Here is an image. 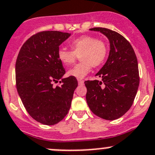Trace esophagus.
<instances>
[{
    "mask_svg": "<svg viewBox=\"0 0 155 155\" xmlns=\"http://www.w3.org/2000/svg\"><path fill=\"white\" fill-rule=\"evenodd\" d=\"M78 84H79V85H82V84H84V81H83V80H81V79H78Z\"/></svg>",
    "mask_w": 155,
    "mask_h": 155,
    "instance_id": "1",
    "label": "esophagus"
}]
</instances>
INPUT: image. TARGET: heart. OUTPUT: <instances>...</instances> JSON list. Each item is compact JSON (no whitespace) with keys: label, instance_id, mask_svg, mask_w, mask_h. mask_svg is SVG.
I'll use <instances>...</instances> for the list:
<instances>
[{"label":"heart","instance_id":"heart-1","mask_svg":"<svg viewBox=\"0 0 155 155\" xmlns=\"http://www.w3.org/2000/svg\"><path fill=\"white\" fill-rule=\"evenodd\" d=\"M71 50L60 48L58 58L66 66L73 65L79 56L81 62L68 71V75L76 78L85 77L92 69L105 62L108 56V47L103 41L91 35H83L69 42Z\"/></svg>","mask_w":155,"mask_h":155}]
</instances>
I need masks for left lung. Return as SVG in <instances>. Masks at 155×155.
<instances>
[{
	"mask_svg": "<svg viewBox=\"0 0 155 155\" xmlns=\"http://www.w3.org/2000/svg\"><path fill=\"white\" fill-rule=\"evenodd\" d=\"M110 42L107 62L96 74L100 81H86V99L93 114L113 120L123 116L132 106L139 84L138 62L133 48L124 36L105 28H93Z\"/></svg>",
	"mask_w": 155,
	"mask_h": 155,
	"instance_id": "1",
	"label": "left lung"
}]
</instances>
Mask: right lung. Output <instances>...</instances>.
I'll list each match as a JSON object with an SVG mask.
<instances>
[{"label": "right lung", "instance_id": "right-lung-1", "mask_svg": "<svg viewBox=\"0 0 155 155\" xmlns=\"http://www.w3.org/2000/svg\"><path fill=\"white\" fill-rule=\"evenodd\" d=\"M58 31H44L28 38L21 47L16 62L18 93L29 115L41 124L54 125L68 114L76 78L65 74L58 58L59 45L70 36ZM61 81L60 86L53 82Z\"/></svg>", "mask_w": 155, "mask_h": 155}]
</instances>
